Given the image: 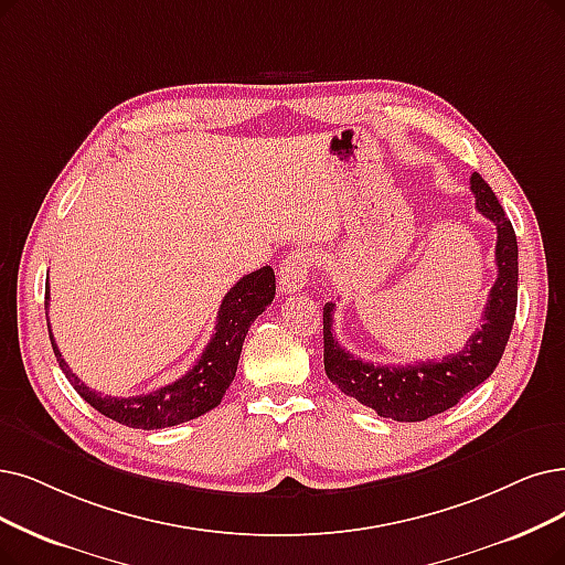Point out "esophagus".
<instances>
[{
  "instance_id": "esophagus-1",
  "label": "esophagus",
  "mask_w": 565,
  "mask_h": 565,
  "mask_svg": "<svg viewBox=\"0 0 565 565\" xmlns=\"http://www.w3.org/2000/svg\"><path fill=\"white\" fill-rule=\"evenodd\" d=\"M308 270H310V257L303 250L289 253L282 264H280V278H278V289L282 295H297L306 287L308 280Z\"/></svg>"
}]
</instances>
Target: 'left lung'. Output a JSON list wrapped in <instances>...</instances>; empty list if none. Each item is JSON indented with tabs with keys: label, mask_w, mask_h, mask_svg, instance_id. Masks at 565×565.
Masks as SVG:
<instances>
[{
	"label": "left lung",
	"mask_w": 565,
	"mask_h": 565,
	"mask_svg": "<svg viewBox=\"0 0 565 565\" xmlns=\"http://www.w3.org/2000/svg\"><path fill=\"white\" fill-rule=\"evenodd\" d=\"M478 211L495 224V278L482 320L466 345L438 361H417L405 366H375L350 354L333 333V308L324 306V371L343 394L369 405L380 417L422 422L457 405L468 392L493 373L503 356L516 312V236L499 199L480 173L470 175Z\"/></svg>",
	"instance_id": "obj_1"
}]
</instances>
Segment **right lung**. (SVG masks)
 Listing matches in <instances>:
<instances>
[{
  "label": "right lung",
  "instance_id": "obj_1",
  "mask_svg": "<svg viewBox=\"0 0 565 565\" xmlns=\"http://www.w3.org/2000/svg\"><path fill=\"white\" fill-rule=\"evenodd\" d=\"M276 297V274L270 266H262L253 274L243 276L227 295H224L220 310H217V324L215 333L206 350L201 352L196 364L175 382L167 387L154 390L141 396H102L99 392L89 390L85 382L70 369V364L62 359V352L55 345V338L49 324V335L53 352L60 361V369L70 377L74 390L93 405L95 411L106 415L113 422H120L131 428H152L175 426L190 419H196L204 413L213 411L220 405L224 392L230 390L232 380L238 369V356L243 350L245 333L250 324L257 320V315L266 310V306ZM49 291H46V320H49Z\"/></svg>",
  "mask_w": 565,
  "mask_h": 565
}]
</instances>
